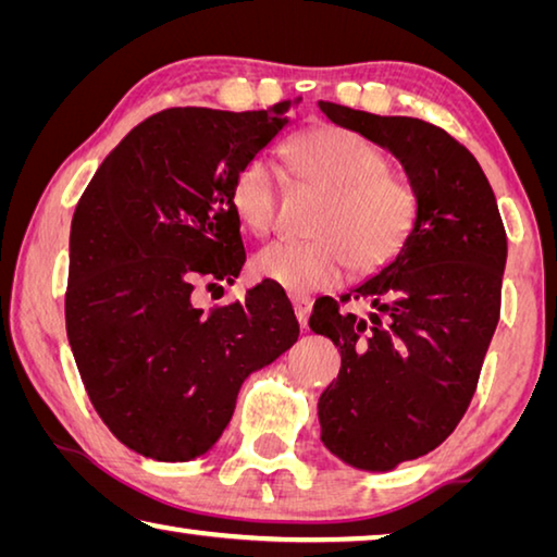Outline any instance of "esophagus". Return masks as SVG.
Returning a JSON list of instances; mask_svg holds the SVG:
<instances>
[{
    "label": "esophagus",
    "instance_id": "1",
    "mask_svg": "<svg viewBox=\"0 0 557 557\" xmlns=\"http://www.w3.org/2000/svg\"><path fill=\"white\" fill-rule=\"evenodd\" d=\"M293 305H295V314H297L299 324L307 326V320H310V312H312V297L295 295L293 297Z\"/></svg>",
    "mask_w": 557,
    "mask_h": 557
}]
</instances>
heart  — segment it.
Returning <instances> with one entry per match:
<instances>
[{"label": "heart", "mask_w": 557, "mask_h": 557, "mask_svg": "<svg viewBox=\"0 0 557 557\" xmlns=\"http://www.w3.org/2000/svg\"><path fill=\"white\" fill-rule=\"evenodd\" d=\"M287 158L299 178L326 193L312 240H275L255 255L262 280L314 293L337 285L347 264L372 272L389 262L417 220V193L386 171V158L347 128H314L295 138ZM233 208L255 235L275 223L277 173L264 158L247 161L233 183Z\"/></svg>", "instance_id": "obj_1"}]
</instances>
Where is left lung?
I'll list each match as a JSON object with an SVG mask.
<instances>
[{
	"mask_svg": "<svg viewBox=\"0 0 557 557\" xmlns=\"http://www.w3.org/2000/svg\"><path fill=\"white\" fill-rule=\"evenodd\" d=\"M326 119L401 163L417 220L401 250L342 299L314 305L310 330L342 355L320 396L322 444L351 469L386 473L434 451L469 409L496 332L508 240L483 168L444 128L320 101Z\"/></svg>",
	"mask_w": 557,
	"mask_h": 557,
	"instance_id": "1",
	"label": "left lung"
}]
</instances>
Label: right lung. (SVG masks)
Wrapping results in <instances>:
<instances>
[{"label":"right lung","instance_id":"right-lung-1","mask_svg":"<svg viewBox=\"0 0 557 557\" xmlns=\"http://www.w3.org/2000/svg\"><path fill=\"white\" fill-rule=\"evenodd\" d=\"M168 109L106 156L74 210L66 334L94 409L123 446L163 463L218 444L247 376L293 347L299 324L272 282L202 314L198 285L240 277V168L293 119Z\"/></svg>","mask_w":557,"mask_h":557}]
</instances>
